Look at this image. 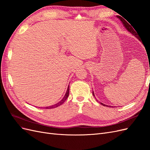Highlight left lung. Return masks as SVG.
Segmentation results:
<instances>
[{
	"instance_id": "8db88e82",
	"label": "left lung",
	"mask_w": 150,
	"mask_h": 150,
	"mask_svg": "<svg viewBox=\"0 0 150 150\" xmlns=\"http://www.w3.org/2000/svg\"><path fill=\"white\" fill-rule=\"evenodd\" d=\"M122 19V18H121ZM121 21H122V24L124 25V26L125 27V28H126V29L128 30V31H129L130 33L132 34L133 35H135V37H137V34H136V33H135V31H134V30H133V29L132 28V27H131V25L128 23V22H127L126 21H125L124 19L123 20H122V19H121ZM137 38H138V37H137ZM139 40H140V39H139ZM149 70H150V69H149ZM93 95L94 96V97L95 98V99H96V100L97 101H98V99H96V97H95V96H94V91H93ZM99 103H100L102 105H103V106H107V107H116V106H108V105H106V104H103V103H101L100 101H99Z\"/></svg>"
}]
</instances>
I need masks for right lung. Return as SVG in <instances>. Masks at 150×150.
Segmentation results:
<instances>
[{
  "mask_svg": "<svg viewBox=\"0 0 150 150\" xmlns=\"http://www.w3.org/2000/svg\"><path fill=\"white\" fill-rule=\"evenodd\" d=\"M68 86V88H67V91H66V94H65V95H64V98H62V100L60 101V102H59V103H57V104H54V105H52V106H48V107H46V108H44V109L46 108V109H51V108H56V107H57V106H61L62 104H63L64 103V101L66 100V99L68 98V96H69V86Z\"/></svg>",
  "mask_w": 150,
  "mask_h": 150,
  "instance_id": "obj_1",
  "label": "right lung"
}]
</instances>
